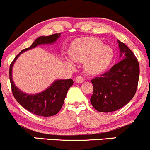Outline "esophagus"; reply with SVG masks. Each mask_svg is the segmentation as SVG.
Listing matches in <instances>:
<instances>
[{
    "mask_svg": "<svg viewBox=\"0 0 150 150\" xmlns=\"http://www.w3.org/2000/svg\"><path fill=\"white\" fill-rule=\"evenodd\" d=\"M82 82H83V78L81 76H77L75 78V82H77V83H82Z\"/></svg>",
    "mask_w": 150,
    "mask_h": 150,
    "instance_id": "obj_1",
    "label": "esophagus"
}]
</instances>
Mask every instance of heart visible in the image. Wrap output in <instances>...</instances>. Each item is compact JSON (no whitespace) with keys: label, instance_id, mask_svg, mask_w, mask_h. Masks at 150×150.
Instances as JSON below:
<instances>
[{"label":"heart","instance_id":"1","mask_svg":"<svg viewBox=\"0 0 150 150\" xmlns=\"http://www.w3.org/2000/svg\"><path fill=\"white\" fill-rule=\"evenodd\" d=\"M68 55L75 62H83L87 73L98 74L105 71L114 58V51L108 45H103L99 39L94 37L81 38L75 41L68 50ZM65 64L70 68L74 65L71 61L65 58Z\"/></svg>","mask_w":150,"mask_h":150}]
</instances>
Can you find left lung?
I'll return each mask as SVG.
<instances>
[{
  "label": "left lung",
  "instance_id": "8db88e82",
  "mask_svg": "<svg viewBox=\"0 0 150 150\" xmlns=\"http://www.w3.org/2000/svg\"><path fill=\"white\" fill-rule=\"evenodd\" d=\"M120 61L108 71L92 79L94 92L90 101L99 112L115 111L126 105L135 95L140 67L137 58L123 42L118 40Z\"/></svg>",
  "mask_w": 150,
  "mask_h": 150
}]
</instances>
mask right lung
Returning <instances> with one entry per match:
<instances>
[{
    "label": "right lung",
    "mask_w": 150,
    "mask_h": 150,
    "mask_svg": "<svg viewBox=\"0 0 150 150\" xmlns=\"http://www.w3.org/2000/svg\"><path fill=\"white\" fill-rule=\"evenodd\" d=\"M61 33H58L38 37L30 47L20 51L10 65L9 77L13 96L22 107L37 116H52L59 112L64 103L68 89L73 85V80L72 79L56 80L42 92L33 94H27L20 90L15 85L12 74L13 67L21 53L34 49L39 45L54 44L61 37Z\"/></svg>",
    "instance_id": "right-lung-1"
}]
</instances>
